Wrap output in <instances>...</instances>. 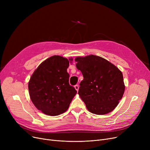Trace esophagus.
<instances>
[{"mask_svg":"<svg viewBox=\"0 0 150 150\" xmlns=\"http://www.w3.org/2000/svg\"><path fill=\"white\" fill-rule=\"evenodd\" d=\"M74 88H75V89L78 91V89H79V86H78V85H75V86H74Z\"/></svg>","mask_w":150,"mask_h":150,"instance_id":"1","label":"esophagus"}]
</instances>
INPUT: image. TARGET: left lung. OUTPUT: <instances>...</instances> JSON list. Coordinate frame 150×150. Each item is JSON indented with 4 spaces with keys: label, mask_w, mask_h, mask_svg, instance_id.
Wrapping results in <instances>:
<instances>
[{
    "label": "left lung",
    "mask_w": 150,
    "mask_h": 150,
    "mask_svg": "<svg viewBox=\"0 0 150 150\" xmlns=\"http://www.w3.org/2000/svg\"><path fill=\"white\" fill-rule=\"evenodd\" d=\"M75 61L84 78L78 94L88 111L97 115L112 111L125 92L122 72L111 62L96 55L78 57Z\"/></svg>",
    "instance_id": "left-lung-1"
}]
</instances>
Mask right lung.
Here are the masks:
<instances>
[{
    "label": "right lung",
    "instance_id": "right-lung-1",
    "mask_svg": "<svg viewBox=\"0 0 150 150\" xmlns=\"http://www.w3.org/2000/svg\"><path fill=\"white\" fill-rule=\"evenodd\" d=\"M69 59L54 55L41 62L30 77L28 91L35 107L44 114L56 116L65 112L77 93L70 86Z\"/></svg>",
    "mask_w": 150,
    "mask_h": 150
}]
</instances>
